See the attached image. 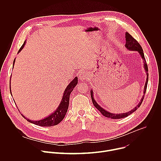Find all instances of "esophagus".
<instances>
[{"label": "esophagus", "mask_w": 161, "mask_h": 161, "mask_svg": "<svg viewBox=\"0 0 161 161\" xmlns=\"http://www.w3.org/2000/svg\"><path fill=\"white\" fill-rule=\"evenodd\" d=\"M87 75L85 72H81L79 75V79L80 81H83L86 79H87Z\"/></svg>", "instance_id": "34e87169"}]
</instances>
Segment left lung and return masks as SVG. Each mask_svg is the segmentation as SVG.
<instances>
[{"mask_svg":"<svg viewBox=\"0 0 161 161\" xmlns=\"http://www.w3.org/2000/svg\"><path fill=\"white\" fill-rule=\"evenodd\" d=\"M125 47L127 49H128L130 51H136L140 53V55H141L143 60V63H144V69L145 70V72L147 73V79H146V82L145 84V86H144V90H143V96H142V98L141 99V101H140L139 104H137L135 108H134L133 109H132V110L127 112V113H111L110 112H108V111H106V109H104V108H103L102 107H101L96 101V100L94 98V92L92 89L90 90V95H91V98H92V101L93 104L94 106L102 113L103 115H104L106 117L108 118H110L112 119H123L125 118L126 117H128L129 115H130V114H132L133 112H134L137 109V108H139L140 106H141L144 97H145V94L146 92V90H147V84H148V65L147 64L146 62V60L145 58V55H144V53H143V50L141 47V45L139 44V42H137L135 39H134L131 35H130L128 32H125Z\"/></svg>","mask_w":161,"mask_h":161,"instance_id":"8db88e82","label":"left lung"}]
</instances>
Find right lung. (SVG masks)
Instances as JSON below:
<instances>
[{"label": "right lung", "mask_w": 161, "mask_h": 161, "mask_svg": "<svg viewBox=\"0 0 161 161\" xmlns=\"http://www.w3.org/2000/svg\"><path fill=\"white\" fill-rule=\"evenodd\" d=\"M26 43V41L24 42V44L21 46V47L19 48L18 53H19L21 50L24 48V46ZM15 62V58L13 61V65L14 66ZM78 83V77H75L70 83L67 85V86L65 88L64 92L63 94V96L62 98V100L56 109V110L50 114L49 116L47 117H45L43 119L39 120H31L27 118H26L24 115H23L21 114L22 117H24L25 119H26L28 122L37 125L39 126H42V127H50V126H53L58 124L65 117L66 113L67 111V109L69 107V97L70 94L72 92V91L73 90L74 88L76 86ZM10 93L12 96V93L11 91V85H10Z\"/></svg>", "instance_id": "add662e5"}]
</instances>
